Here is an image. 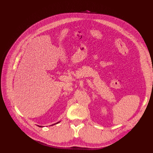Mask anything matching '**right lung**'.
Listing matches in <instances>:
<instances>
[{
  "label": "right lung",
  "instance_id": "right-lung-1",
  "mask_svg": "<svg viewBox=\"0 0 153 153\" xmlns=\"http://www.w3.org/2000/svg\"><path fill=\"white\" fill-rule=\"evenodd\" d=\"M59 123V122H57L56 123ZM54 124H55V123H54ZM54 124H53V125H54ZM39 127H41V126H39Z\"/></svg>",
  "mask_w": 153,
  "mask_h": 153
}]
</instances>
